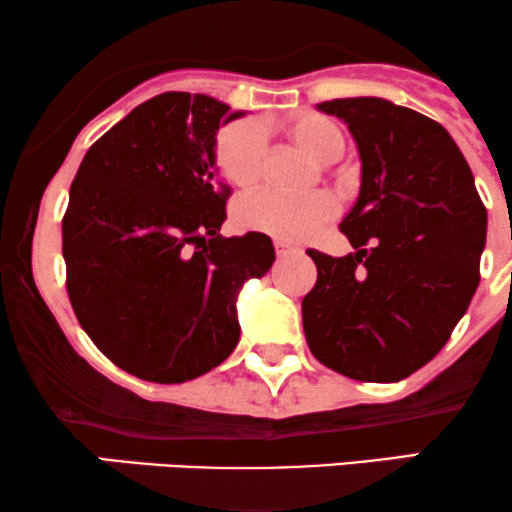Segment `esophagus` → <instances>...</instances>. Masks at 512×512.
<instances>
[{"label":"esophagus","instance_id":"obj_1","mask_svg":"<svg viewBox=\"0 0 512 512\" xmlns=\"http://www.w3.org/2000/svg\"><path fill=\"white\" fill-rule=\"evenodd\" d=\"M297 246L295 244H287V241H280V239H275V254H278L280 258L283 256H290V254H297Z\"/></svg>","mask_w":512,"mask_h":512}]
</instances>
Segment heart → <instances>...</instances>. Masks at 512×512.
I'll return each instance as SVG.
<instances>
[{
	"label": "heart",
	"instance_id": "obj_1",
	"mask_svg": "<svg viewBox=\"0 0 512 512\" xmlns=\"http://www.w3.org/2000/svg\"><path fill=\"white\" fill-rule=\"evenodd\" d=\"M283 132L287 140L295 142L321 164L336 162L346 149V137L341 128L317 113L292 118ZM212 159L229 186L251 188L261 179L263 164H266L263 130L251 120H232L222 125L215 135ZM333 212H336V200L326 191L285 195L273 188H263L239 200L234 208V220L246 232L295 241L304 239L326 220H331Z\"/></svg>",
	"mask_w": 512,
	"mask_h": 512
}]
</instances>
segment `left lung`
<instances>
[{"label": "left lung", "mask_w": 512, "mask_h": 512, "mask_svg": "<svg viewBox=\"0 0 512 512\" xmlns=\"http://www.w3.org/2000/svg\"><path fill=\"white\" fill-rule=\"evenodd\" d=\"M346 120L363 181L341 232L353 254L309 249L317 285L302 300L309 350L360 382H399L445 346L479 287L486 208L440 123L392 101L319 103Z\"/></svg>", "instance_id": "1"}]
</instances>
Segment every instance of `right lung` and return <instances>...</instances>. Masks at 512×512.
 <instances>
[{
    "label": "right lung",
    "instance_id": "1",
    "mask_svg": "<svg viewBox=\"0 0 512 512\" xmlns=\"http://www.w3.org/2000/svg\"><path fill=\"white\" fill-rule=\"evenodd\" d=\"M239 116L166 91L99 137L72 181L67 295L96 348L140 380L179 384L220 365L239 341V287L275 261L266 234H220L232 191L212 147Z\"/></svg>",
    "mask_w": 512,
    "mask_h": 512
}]
</instances>
